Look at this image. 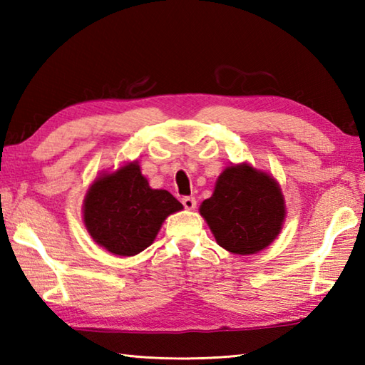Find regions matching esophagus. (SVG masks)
I'll return each mask as SVG.
<instances>
[{
  "label": "esophagus",
  "mask_w": 365,
  "mask_h": 365,
  "mask_svg": "<svg viewBox=\"0 0 365 365\" xmlns=\"http://www.w3.org/2000/svg\"><path fill=\"white\" fill-rule=\"evenodd\" d=\"M182 205L185 206V209L191 211V209L196 207V200L193 196H185V197H182Z\"/></svg>",
  "instance_id": "1"
}]
</instances>
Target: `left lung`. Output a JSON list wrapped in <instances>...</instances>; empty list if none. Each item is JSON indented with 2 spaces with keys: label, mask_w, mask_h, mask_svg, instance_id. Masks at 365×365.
<instances>
[{
  "label": "left lung",
  "mask_w": 365,
  "mask_h": 365,
  "mask_svg": "<svg viewBox=\"0 0 365 365\" xmlns=\"http://www.w3.org/2000/svg\"><path fill=\"white\" fill-rule=\"evenodd\" d=\"M200 212L219 246L242 256L267 248L279 237L287 214L275 178L246 163L222 172Z\"/></svg>",
  "instance_id": "obj_1"
}]
</instances>
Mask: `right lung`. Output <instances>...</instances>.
<instances>
[{
  "label": "right lung",
  "mask_w": 365,
  "mask_h": 365,
  "mask_svg": "<svg viewBox=\"0 0 365 365\" xmlns=\"http://www.w3.org/2000/svg\"><path fill=\"white\" fill-rule=\"evenodd\" d=\"M183 209L169 191L153 190L137 160L91 183L83 222L91 238L117 256H135L150 246L165 217Z\"/></svg>",
  "instance_id": "1"
}]
</instances>
